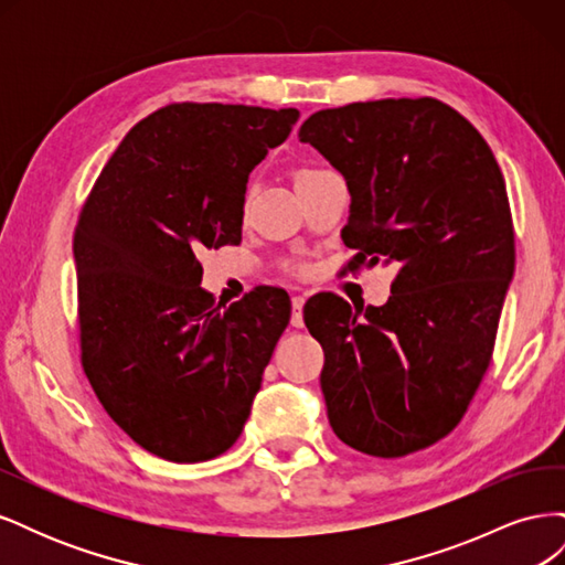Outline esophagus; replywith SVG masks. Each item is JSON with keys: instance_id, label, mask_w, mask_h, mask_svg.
<instances>
[{"instance_id": "esophagus-1", "label": "esophagus", "mask_w": 565, "mask_h": 565, "mask_svg": "<svg viewBox=\"0 0 565 565\" xmlns=\"http://www.w3.org/2000/svg\"><path fill=\"white\" fill-rule=\"evenodd\" d=\"M303 303H306L303 295L292 297V328H303V313H301Z\"/></svg>"}]
</instances>
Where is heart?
Instances as JSON below:
<instances>
[{
	"label": "heart",
	"mask_w": 565,
	"mask_h": 565,
	"mask_svg": "<svg viewBox=\"0 0 565 565\" xmlns=\"http://www.w3.org/2000/svg\"><path fill=\"white\" fill-rule=\"evenodd\" d=\"M318 172H322V169H299V172L295 174V183L301 181V179H306V177H313V174H318Z\"/></svg>",
	"instance_id": "1"
}]
</instances>
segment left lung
Returning a JSON list of instances; mask_svg holds the SVG:
<instances>
[{
	"label": "left lung",
	"mask_w": 565,
	"mask_h": 565,
	"mask_svg": "<svg viewBox=\"0 0 565 565\" xmlns=\"http://www.w3.org/2000/svg\"><path fill=\"white\" fill-rule=\"evenodd\" d=\"M344 177L341 231L353 266L398 264L384 306L306 303L320 341L332 431L372 457L450 434L473 398L514 278V226L500 164L436 98H382L313 113L299 129Z\"/></svg>",
	"instance_id": "8db88e82"
}]
</instances>
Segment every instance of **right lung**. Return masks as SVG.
Instances as JSON below:
<instances>
[{
  "label": "right lung",
  "instance_id": "1",
  "mask_svg": "<svg viewBox=\"0 0 565 565\" xmlns=\"http://www.w3.org/2000/svg\"><path fill=\"white\" fill-rule=\"evenodd\" d=\"M297 119L295 108H160L117 146L79 214L84 372L150 455L193 465L243 434L289 297L256 287L221 309L200 287L198 254L243 241L252 169Z\"/></svg>",
  "mask_w": 565,
  "mask_h": 565
}]
</instances>
